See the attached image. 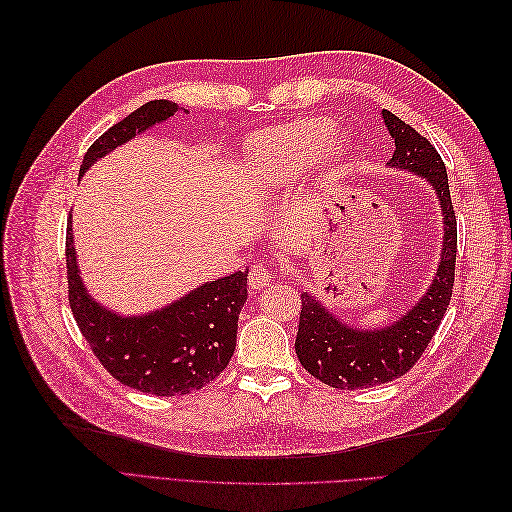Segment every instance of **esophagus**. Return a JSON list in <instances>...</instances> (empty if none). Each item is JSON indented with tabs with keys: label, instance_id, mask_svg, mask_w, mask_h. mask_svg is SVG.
<instances>
[{
	"label": "esophagus",
	"instance_id": "esophagus-1",
	"mask_svg": "<svg viewBox=\"0 0 512 512\" xmlns=\"http://www.w3.org/2000/svg\"><path fill=\"white\" fill-rule=\"evenodd\" d=\"M269 282H271V271L265 265H254V269L250 271V286L254 290H260L269 286Z\"/></svg>",
	"mask_w": 512,
	"mask_h": 512
}]
</instances>
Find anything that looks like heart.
Returning <instances> with one entry per match:
<instances>
[{
    "instance_id": "obj_1",
    "label": "heart",
    "mask_w": 512,
    "mask_h": 512,
    "mask_svg": "<svg viewBox=\"0 0 512 512\" xmlns=\"http://www.w3.org/2000/svg\"><path fill=\"white\" fill-rule=\"evenodd\" d=\"M348 151L346 136L333 132L327 119H299L277 126L254 141L250 164L262 185H284L318 164L333 173Z\"/></svg>"
}]
</instances>
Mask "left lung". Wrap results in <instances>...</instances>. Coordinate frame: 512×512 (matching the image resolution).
Returning a JSON list of instances; mask_svg holds the SVG:
<instances>
[{
    "label": "left lung",
    "instance_id": "obj_1",
    "mask_svg": "<svg viewBox=\"0 0 512 512\" xmlns=\"http://www.w3.org/2000/svg\"><path fill=\"white\" fill-rule=\"evenodd\" d=\"M395 151L389 168L427 181L442 211L440 262L431 284L406 314L376 329H359L335 316L314 292H303L294 350L301 365L333 389L359 391L404 376L421 359L451 303L457 256V220L446 166L433 145L391 111H382Z\"/></svg>",
    "mask_w": 512,
    "mask_h": 512
}]
</instances>
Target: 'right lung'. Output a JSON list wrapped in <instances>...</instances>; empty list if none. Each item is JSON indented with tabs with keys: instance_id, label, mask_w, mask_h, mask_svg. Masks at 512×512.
Masks as SVG:
<instances>
[{
	"instance_id": "1",
	"label": "right lung",
	"mask_w": 512,
	"mask_h": 512,
	"mask_svg": "<svg viewBox=\"0 0 512 512\" xmlns=\"http://www.w3.org/2000/svg\"><path fill=\"white\" fill-rule=\"evenodd\" d=\"M179 111L153 100L106 130L85 153L79 177L134 136ZM185 111V108H183ZM68 297L76 324L104 369L130 389L158 397L203 389L226 369L237 344V322L247 301V269L205 282L153 312L123 316L87 290L74 250L72 218L66 237Z\"/></svg>"
}]
</instances>
